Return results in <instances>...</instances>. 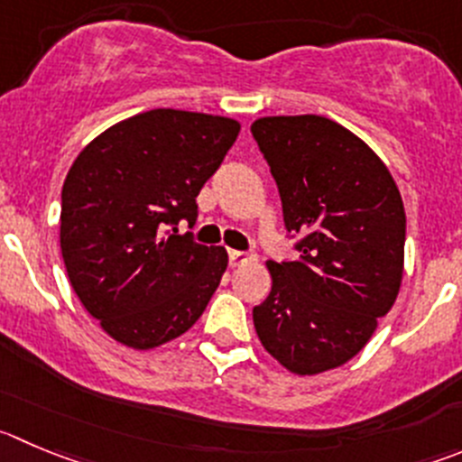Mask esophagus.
<instances>
[{
    "label": "esophagus",
    "instance_id": "34e87169",
    "mask_svg": "<svg viewBox=\"0 0 462 462\" xmlns=\"http://www.w3.org/2000/svg\"><path fill=\"white\" fill-rule=\"evenodd\" d=\"M254 258H256V254L252 252H238V249H231V252H228V263H231L234 267L245 265V263H252Z\"/></svg>",
    "mask_w": 462,
    "mask_h": 462
}]
</instances>
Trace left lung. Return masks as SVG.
<instances>
[{"instance_id":"obj_1","label":"left lung","mask_w":462,"mask_h":462,"mask_svg":"<svg viewBox=\"0 0 462 462\" xmlns=\"http://www.w3.org/2000/svg\"><path fill=\"white\" fill-rule=\"evenodd\" d=\"M252 135L300 252L267 263L272 290L254 327L281 365L319 374L354 358L397 300L403 201L381 158L328 117H261Z\"/></svg>"}]
</instances>
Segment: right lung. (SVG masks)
Here are the masks:
<instances>
[{
    "label": "right lung",
    "instance_id": "right-lung-1",
    "mask_svg": "<svg viewBox=\"0 0 462 462\" xmlns=\"http://www.w3.org/2000/svg\"><path fill=\"white\" fill-rule=\"evenodd\" d=\"M240 134L236 120L156 108L97 135L60 192V252L74 292L134 349L186 333L226 270L224 247L179 236Z\"/></svg>",
    "mask_w": 462,
    "mask_h": 462
}]
</instances>
